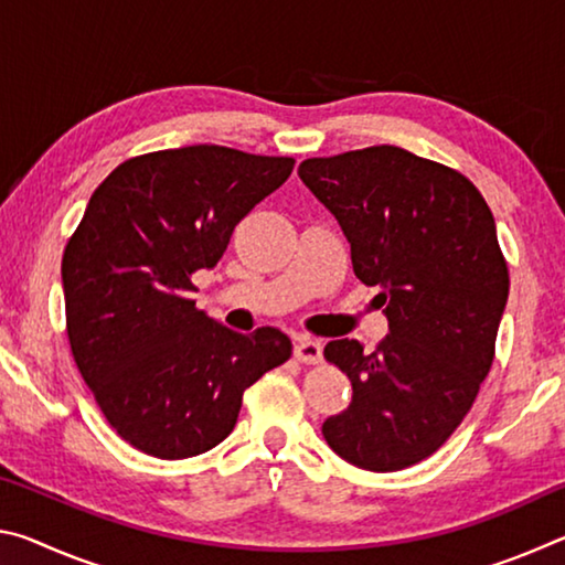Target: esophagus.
Masks as SVG:
<instances>
[{"label":"esophagus","mask_w":565,"mask_h":565,"mask_svg":"<svg viewBox=\"0 0 565 565\" xmlns=\"http://www.w3.org/2000/svg\"><path fill=\"white\" fill-rule=\"evenodd\" d=\"M294 356L301 363H319L321 361V343L317 339L303 337L294 343Z\"/></svg>","instance_id":"34e87169"}]
</instances>
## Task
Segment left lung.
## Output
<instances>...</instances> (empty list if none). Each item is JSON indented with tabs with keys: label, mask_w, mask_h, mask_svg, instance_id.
I'll return each mask as SVG.
<instances>
[{
	"label": "left lung",
	"mask_w": 565,
	"mask_h": 565,
	"mask_svg": "<svg viewBox=\"0 0 565 565\" xmlns=\"http://www.w3.org/2000/svg\"><path fill=\"white\" fill-rule=\"evenodd\" d=\"M299 177L339 218L356 279L379 286L388 333L323 359L353 386L323 438L343 461L401 471L441 448L495 356L509 264L489 204L461 171L391 145L303 159Z\"/></svg>",
	"instance_id": "obj_1"
}]
</instances>
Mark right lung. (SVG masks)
<instances>
[{
	"label": "right lung",
	"instance_id": "1",
	"mask_svg": "<svg viewBox=\"0 0 565 565\" xmlns=\"http://www.w3.org/2000/svg\"><path fill=\"white\" fill-rule=\"evenodd\" d=\"M291 169L216 145L161 149L92 194L62 259L66 333L104 418L139 451L179 461L222 444L244 391L289 361L279 329L238 333L199 311L191 276Z\"/></svg>",
	"mask_w": 565,
	"mask_h": 565
}]
</instances>
